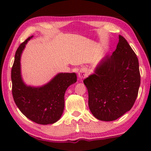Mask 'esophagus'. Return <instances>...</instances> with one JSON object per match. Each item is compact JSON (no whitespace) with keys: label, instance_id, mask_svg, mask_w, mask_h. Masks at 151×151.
I'll return each mask as SVG.
<instances>
[{"label":"esophagus","instance_id":"1","mask_svg":"<svg viewBox=\"0 0 151 151\" xmlns=\"http://www.w3.org/2000/svg\"><path fill=\"white\" fill-rule=\"evenodd\" d=\"M87 76V72L85 69H80V71L78 73V77L80 79H84Z\"/></svg>","mask_w":151,"mask_h":151}]
</instances>
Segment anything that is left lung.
<instances>
[{
	"label": "left lung",
	"mask_w": 151,
	"mask_h": 151,
	"mask_svg": "<svg viewBox=\"0 0 151 151\" xmlns=\"http://www.w3.org/2000/svg\"><path fill=\"white\" fill-rule=\"evenodd\" d=\"M93 115L102 121H113L130 111L140 85L139 62L127 40L119 35L117 48L96 66L84 80Z\"/></svg>",
	"instance_id": "1"
}]
</instances>
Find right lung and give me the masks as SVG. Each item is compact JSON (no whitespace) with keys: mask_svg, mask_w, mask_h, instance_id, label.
<instances>
[{"mask_svg":"<svg viewBox=\"0 0 151 151\" xmlns=\"http://www.w3.org/2000/svg\"><path fill=\"white\" fill-rule=\"evenodd\" d=\"M32 37L21 43L16 52L12 69V95L16 106L24 116L39 124H51L63 115L65 91L77 82V76L76 73H60L45 85H27L22 78L20 58Z\"/></svg>","mask_w":151,"mask_h":151,"instance_id":"obj_1","label":"right lung"}]
</instances>
